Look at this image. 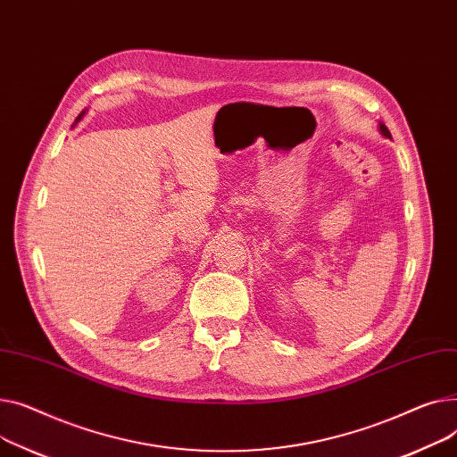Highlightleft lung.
<instances>
[{"label": "left lung", "instance_id": "obj_1", "mask_svg": "<svg viewBox=\"0 0 457 457\" xmlns=\"http://www.w3.org/2000/svg\"><path fill=\"white\" fill-rule=\"evenodd\" d=\"M380 130H382V134H384L386 138H391V132H389V129L384 123H380Z\"/></svg>", "mask_w": 457, "mask_h": 457}]
</instances>
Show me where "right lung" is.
I'll use <instances>...</instances> for the list:
<instances>
[{
    "label": "right lung",
    "mask_w": 457,
    "mask_h": 457,
    "mask_svg": "<svg viewBox=\"0 0 457 457\" xmlns=\"http://www.w3.org/2000/svg\"><path fill=\"white\" fill-rule=\"evenodd\" d=\"M83 114H85V112H80V114H79V118H77V120H80V116H83Z\"/></svg>",
    "instance_id": "right-lung-1"
}]
</instances>
